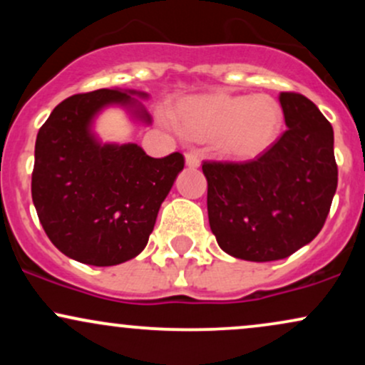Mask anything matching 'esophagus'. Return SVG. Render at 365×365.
Segmentation results:
<instances>
[{
  "mask_svg": "<svg viewBox=\"0 0 365 365\" xmlns=\"http://www.w3.org/2000/svg\"><path fill=\"white\" fill-rule=\"evenodd\" d=\"M185 165L188 166V168H199L200 159L195 153H187L185 154Z\"/></svg>",
  "mask_w": 365,
  "mask_h": 365,
  "instance_id": "obj_1",
  "label": "esophagus"
}]
</instances>
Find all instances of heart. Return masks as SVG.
<instances>
[{"mask_svg": "<svg viewBox=\"0 0 365 365\" xmlns=\"http://www.w3.org/2000/svg\"><path fill=\"white\" fill-rule=\"evenodd\" d=\"M282 118L279 104L267 96H194L175 108V121L183 135L217 139V148L232 159L264 153L278 135Z\"/></svg>", "mask_w": 365, "mask_h": 365, "instance_id": "heart-1", "label": "heart"}]
</instances>
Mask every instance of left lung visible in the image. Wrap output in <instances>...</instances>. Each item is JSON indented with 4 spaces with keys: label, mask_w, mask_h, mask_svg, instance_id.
I'll return each mask as SVG.
<instances>
[{
    "label": "left lung",
    "mask_w": 365,
    "mask_h": 365,
    "mask_svg": "<svg viewBox=\"0 0 365 365\" xmlns=\"http://www.w3.org/2000/svg\"><path fill=\"white\" fill-rule=\"evenodd\" d=\"M287 130L249 163H204L217 245L252 262L284 259L321 232L338 185L333 127L302 94H279Z\"/></svg>",
    "instance_id": "8db88e82"
}]
</instances>
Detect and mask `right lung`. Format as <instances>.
Here are the masks:
<instances>
[{
  "label": "right lung",
  "mask_w": 365,
  "mask_h": 365,
  "mask_svg": "<svg viewBox=\"0 0 365 365\" xmlns=\"http://www.w3.org/2000/svg\"><path fill=\"white\" fill-rule=\"evenodd\" d=\"M148 92L99 89L58 104L36 139L32 200L60 252L91 266H116L148 245L183 156L156 159L140 145L103 142L94 125L106 108L150 125Z\"/></svg>",
  "instance_id": "obj_1"
}]
</instances>
